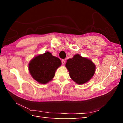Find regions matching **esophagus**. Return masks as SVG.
Returning <instances> with one entry per match:
<instances>
[{"label":"esophagus","mask_w":123,"mask_h":123,"mask_svg":"<svg viewBox=\"0 0 123 123\" xmlns=\"http://www.w3.org/2000/svg\"><path fill=\"white\" fill-rule=\"evenodd\" d=\"M62 65H64L65 64V61L64 60V59H62Z\"/></svg>","instance_id":"obj_1"}]
</instances>
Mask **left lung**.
<instances>
[{
  "mask_svg": "<svg viewBox=\"0 0 123 123\" xmlns=\"http://www.w3.org/2000/svg\"><path fill=\"white\" fill-rule=\"evenodd\" d=\"M66 67L72 80L79 85L88 81L93 76L95 65L90 59L83 57L79 54L74 55L72 58L67 61Z\"/></svg>",
  "mask_w": 123,
  "mask_h": 123,
  "instance_id": "left-lung-1",
  "label": "left lung"
}]
</instances>
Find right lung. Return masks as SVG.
<instances>
[{
    "instance_id": "1",
    "label": "right lung",
    "mask_w": 123,
    "mask_h": 123,
    "mask_svg": "<svg viewBox=\"0 0 123 123\" xmlns=\"http://www.w3.org/2000/svg\"><path fill=\"white\" fill-rule=\"evenodd\" d=\"M61 65L60 59L47 52L31 60L29 64V70L35 80L40 84H45L52 80L56 70Z\"/></svg>"
}]
</instances>
